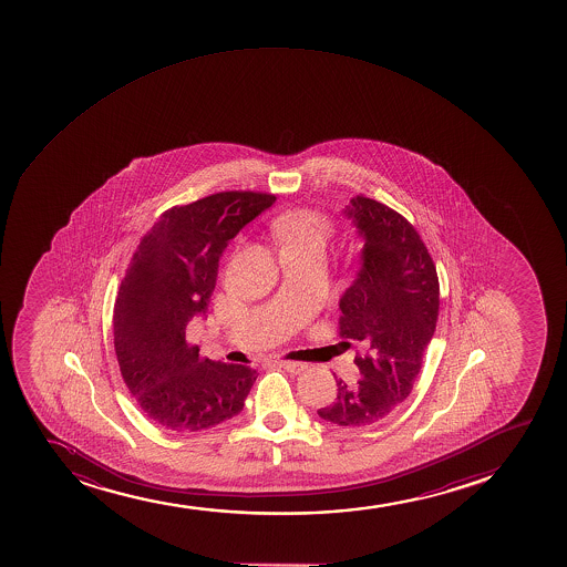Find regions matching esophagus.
Instances as JSON below:
<instances>
[{
	"mask_svg": "<svg viewBox=\"0 0 567 567\" xmlns=\"http://www.w3.org/2000/svg\"><path fill=\"white\" fill-rule=\"evenodd\" d=\"M277 365L282 368V370L290 371V373H296V375H298V373H303V371L307 370V363L290 362V360H279Z\"/></svg>",
	"mask_w": 567,
	"mask_h": 567,
	"instance_id": "1",
	"label": "esophagus"
}]
</instances>
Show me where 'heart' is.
Masks as SVG:
<instances>
[{
  "mask_svg": "<svg viewBox=\"0 0 567 567\" xmlns=\"http://www.w3.org/2000/svg\"><path fill=\"white\" fill-rule=\"evenodd\" d=\"M271 231L280 252L324 255L331 236V224L315 210H287L274 218Z\"/></svg>",
  "mask_w": 567,
  "mask_h": 567,
  "instance_id": "b5f03b06",
  "label": "heart"
}]
</instances>
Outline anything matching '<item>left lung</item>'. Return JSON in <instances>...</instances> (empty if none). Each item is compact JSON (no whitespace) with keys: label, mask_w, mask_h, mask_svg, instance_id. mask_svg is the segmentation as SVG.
I'll return each mask as SVG.
<instances>
[{"label":"left lung","mask_w":567,"mask_h":567,"mask_svg":"<svg viewBox=\"0 0 567 567\" xmlns=\"http://www.w3.org/2000/svg\"><path fill=\"white\" fill-rule=\"evenodd\" d=\"M363 247L360 269L339 299L341 336L360 341V379L338 381L336 401L317 411L347 427L371 426L408 400L440 315V280L416 229L371 197L343 209Z\"/></svg>","instance_id":"left-lung-1"}]
</instances>
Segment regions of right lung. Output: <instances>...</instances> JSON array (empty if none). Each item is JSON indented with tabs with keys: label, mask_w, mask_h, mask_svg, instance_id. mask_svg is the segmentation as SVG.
Masks as SVG:
<instances>
[{
	"label": "right lung",
	"mask_w": 567,
	"mask_h": 567,
	"mask_svg": "<svg viewBox=\"0 0 567 567\" xmlns=\"http://www.w3.org/2000/svg\"><path fill=\"white\" fill-rule=\"evenodd\" d=\"M275 204L260 192H220L166 210L135 250L115 301L122 379L143 413L178 433L241 413L256 370L199 358L186 326L205 317L228 243Z\"/></svg>",
	"instance_id": "obj_1"
}]
</instances>
